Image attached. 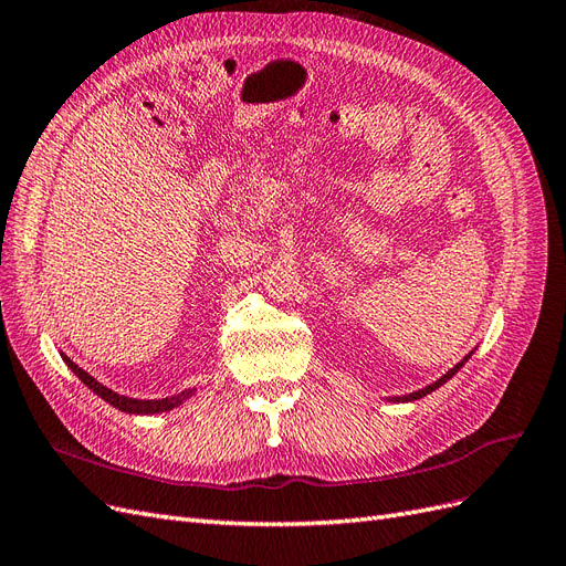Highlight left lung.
<instances>
[{
	"mask_svg": "<svg viewBox=\"0 0 566 566\" xmlns=\"http://www.w3.org/2000/svg\"><path fill=\"white\" fill-rule=\"evenodd\" d=\"M470 356H472V352H470V354H468L465 358H462V361H458V364H455V366H453V368H451V370H449L447 375H441V378H439L437 382H432V385H427L424 389H418V391H410V394H406V397H391L389 401H397V403L401 401V403H403V401H416V399H422V397H427V394H432V391H434V389H439L441 385H447V382H449V380L453 378V375H455V373H458V370H460L462 366H465V364H468V358H470Z\"/></svg>",
	"mask_w": 566,
	"mask_h": 566,
	"instance_id": "obj_1",
	"label": "left lung"
}]
</instances>
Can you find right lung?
<instances>
[{"label": "right lung", "instance_id": "right-lung-1", "mask_svg": "<svg viewBox=\"0 0 566 566\" xmlns=\"http://www.w3.org/2000/svg\"><path fill=\"white\" fill-rule=\"evenodd\" d=\"M61 356H63V361L67 364V368H71L84 385H87L94 394H98L101 399L108 401L113 408L123 410V413H134V416L165 413V410H172V408L181 406L186 399H191L193 394H196V389H184L181 394H175V397H165V399H129V397H123V394H117V391L104 387L101 382H96L87 370H82V368H80L77 364H73L71 358H67L65 354H61Z\"/></svg>", "mask_w": 566, "mask_h": 566}]
</instances>
